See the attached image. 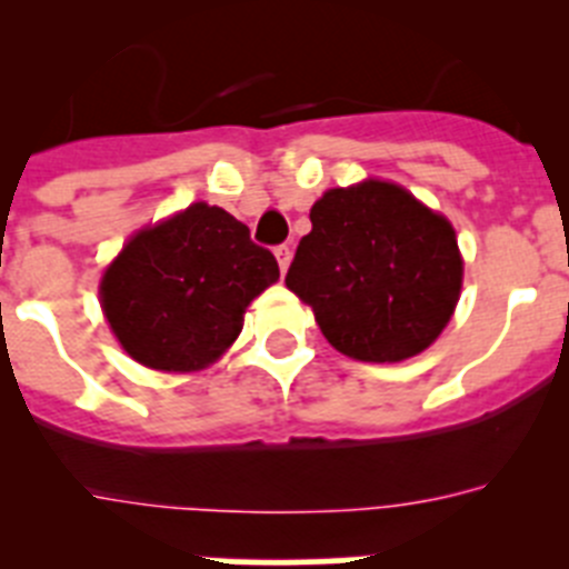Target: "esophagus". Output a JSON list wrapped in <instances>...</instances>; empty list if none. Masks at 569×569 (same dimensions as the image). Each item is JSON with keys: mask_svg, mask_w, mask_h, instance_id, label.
Here are the masks:
<instances>
[{"mask_svg": "<svg viewBox=\"0 0 569 569\" xmlns=\"http://www.w3.org/2000/svg\"><path fill=\"white\" fill-rule=\"evenodd\" d=\"M276 259H279L281 273H288L290 259H293V248H290V244H281V248H276Z\"/></svg>", "mask_w": 569, "mask_h": 569, "instance_id": "34e87169", "label": "esophagus"}]
</instances>
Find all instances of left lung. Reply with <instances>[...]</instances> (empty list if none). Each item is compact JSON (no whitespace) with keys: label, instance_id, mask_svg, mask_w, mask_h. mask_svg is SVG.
Returning <instances> with one entry per match:
<instances>
[{"label":"left lung","instance_id":"8db88e82","mask_svg":"<svg viewBox=\"0 0 569 569\" xmlns=\"http://www.w3.org/2000/svg\"><path fill=\"white\" fill-rule=\"evenodd\" d=\"M288 270L290 293L356 361L413 359L450 325L465 281L456 228L407 188L367 176L330 188Z\"/></svg>","mask_w":569,"mask_h":569}]
</instances>
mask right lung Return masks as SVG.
I'll return each instance as SVG.
<instances>
[{
    "label": "right lung",
    "instance_id": "add662e5",
    "mask_svg": "<svg viewBox=\"0 0 569 569\" xmlns=\"http://www.w3.org/2000/svg\"><path fill=\"white\" fill-rule=\"evenodd\" d=\"M279 281L273 253L228 210L193 202L136 230L99 279L110 333L139 365L199 373L222 359L250 301Z\"/></svg>",
    "mask_w": 569,
    "mask_h": 569
}]
</instances>
